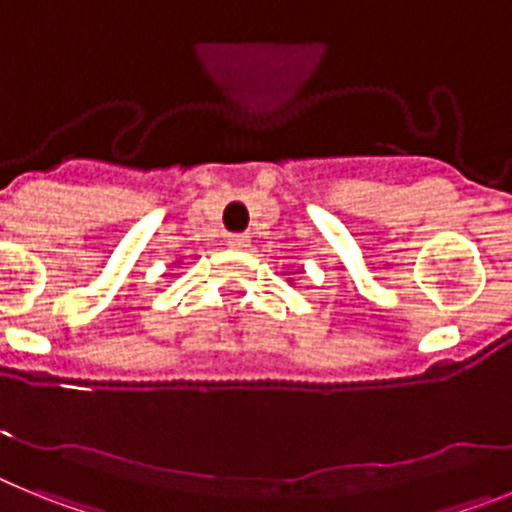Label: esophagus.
<instances>
[{
	"instance_id": "34e87169",
	"label": "esophagus",
	"mask_w": 512,
	"mask_h": 512,
	"mask_svg": "<svg viewBox=\"0 0 512 512\" xmlns=\"http://www.w3.org/2000/svg\"><path fill=\"white\" fill-rule=\"evenodd\" d=\"M225 243H228L230 248H248L251 238H248V233H230L228 238H225Z\"/></svg>"
}]
</instances>
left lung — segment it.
<instances>
[{
	"instance_id": "obj_1",
	"label": "left lung",
	"mask_w": 512,
	"mask_h": 512,
	"mask_svg": "<svg viewBox=\"0 0 512 512\" xmlns=\"http://www.w3.org/2000/svg\"><path fill=\"white\" fill-rule=\"evenodd\" d=\"M289 282H292V279H289Z\"/></svg>"
}]
</instances>
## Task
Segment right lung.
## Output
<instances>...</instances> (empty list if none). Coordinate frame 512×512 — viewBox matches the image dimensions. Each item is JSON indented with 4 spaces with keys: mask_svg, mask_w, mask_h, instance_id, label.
<instances>
[{
    "mask_svg": "<svg viewBox=\"0 0 512 512\" xmlns=\"http://www.w3.org/2000/svg\"><path fill=\"white\" fill-rule=\"evenodd\" d=\"M176 264H182V261H176Z\"/></svg>",
    "mask_w": 512,
    "mask_h": 512,
    "instance_id": "add662e5",
    "label": "right lung"
}]
</instances>
